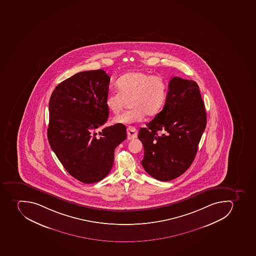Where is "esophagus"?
Here are the masks:
<instances>
[{
    "label": "esophagus",
    "instance_id": "obj_1",
    "mask_svg": "<svg viewBox=\"0 0 256 256\" xmlns=\"http://www.w3.org/2000/svg\"><path fill=\"white\" fill-rule=\"evenodd\" d=\"M137 136L138 132L136 128H134V127L127 128V138H128V140H134V138H137Z\"/></svg>",
    "mask_w": 256,
    "mask_h": 256
}]
</instances>
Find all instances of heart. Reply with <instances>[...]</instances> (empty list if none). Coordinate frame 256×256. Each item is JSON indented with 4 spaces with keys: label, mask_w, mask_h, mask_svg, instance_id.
Instances as JSON below:
<instances>
[{
    "label": "heart",
    "mask_w": 256,
    "mask_h": 256,
    "mask_svg": "<svg viewBox=\"0 0 256 256\" xmlns=\"http://www.w3.org/2000/svg\"><path fill=\"white\" fill-rule=\"evenodd\" d=\"M118 90L110 92L106 98L110 112L118 114L130 100V110L114 118L116 124H134L144 120L145 114L154 116L162 110L167 98L166 80L146 72H131L119 78L116 82Z\"/></svg>",
    "instance_id": "b5f03b06"
}]
</instances>
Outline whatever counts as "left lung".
I'll return each instance as SVG.
<instances>
[{"label":"left lung","instance_id":"1","mask_svg":"<svg viewBox=\"0 0 256 256\" xmlns=\"http://www.w3.org/2000/svg\"><path fill=\"white\" fill-rule=\"evenodd\" d=\"M206 125L198 84L174 77L163 110L138 131L144 148L142 167L157 180H172L192 166ZM157 130H163L159 136Z\"/></svg>","mask_w":256,"mask_h":256}]
</instances>
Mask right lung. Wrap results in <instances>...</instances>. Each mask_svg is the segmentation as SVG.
I'll list each match as a JSON object with an SVG mask.
<instances>
[{
  "instance_id": "1",
  "label": "right lung",
  "mask_w": 256,
  "mask_h": 256,
  "mask_svg": "<svg viewBox=\"0 0 256 256\" xmlns=\"http://www.w3.org/2000/svg\"><path fill=\"white\" fill-rule=\"evenodd\" d=\"M110 78L103 70L82 71L58 84L50 100L48 140L67 172L81 182L104 178L114 150L126 138L122 124L106 127Z\"/></svg>"
}]
</instances>
